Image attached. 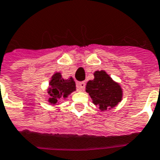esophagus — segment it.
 <instances>
[{"label":"esophagus","instance_id":"obj_1","mask_svg":"<svg viewBox=\"0 0 160 160\" xmlns=\"http://www.w3.org/2000/svg\"><path fill=\"white\" fill-rule=\"evenodd\" d=\"M77 88L79 91H84L85 90V87H86V83L85 82H78L76 85Z\"/></svg>","mask_w":160,"mask_h":160}]
</instances>
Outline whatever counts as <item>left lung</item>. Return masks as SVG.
<instances>
[{"label":"left lung","instance_id":"8db88e82","mask_svg":"<svg viewBox=\"0 0 160 160\" xmlns=\"http://www.w3.org/2000/svg\"><path fill=\"white\" fill-rule=\"evenodd\" d=\"M94 79L89 80L86 91L89 93L96 106L101 111L116 107L122 101V90L119 83L111 79L104 70L95 71Z\"/></svg>","mask_w":160,"mask_h":160}]
</instances>
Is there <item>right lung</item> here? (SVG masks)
Here are the masks:
<instances>
[{
	"label": "right lung",
	"mask_w": 160,
	"mask_h": 160,
	"mask_svg": "<svg viewBox=\"0 0 160 160\" xmlns=\"http://www.w3.org/2000/svg\"><path fill=\"white\" fill-rule=\"evenodd\" d=\"M76 90L75 82L72 77L68 79H63L62 73L56 72L52 75L49 83L48 94L49 103L52 105L58 104L60 99L67 98L73 92Z\"/></svg>",
	"instance_id": "1"
}]
</instances>
